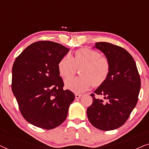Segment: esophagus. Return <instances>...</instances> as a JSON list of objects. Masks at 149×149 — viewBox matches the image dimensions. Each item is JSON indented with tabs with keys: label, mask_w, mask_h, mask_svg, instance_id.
Here are the masks:
<instances>
[{
	"label": "esophagus",
	"mask_w": 149,
	"mask_h": 149,
	"mask_svg": "<svg viewBox=\"0 0 149 149\" xmlns=\"http://www.w3.org/2000/svg\"><path fill=\"white\" fill-rule=\"evenodd\" d=\"M81 94H79V93H75V97H76L77 99H78V98H79V97H81Z\"/></svg>",
	"instance_id": "34e87169"
}]
</instances>
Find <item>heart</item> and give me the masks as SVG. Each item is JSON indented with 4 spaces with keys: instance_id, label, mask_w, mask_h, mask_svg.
<instances>
[{
    "instance_id": "1",
    "label": "heart",
    "mask_w": 149,
    "mask_h": 149,
    "mask_svg": "<svg viewBox=\"0 0 149 149\" xmlns=\"http://www.w3.org/2000/svg\"><path fill=\"white\" fill-rule=\"evenodd\" d=\"M60 75L66 79V88L75 93H82L88 89L91 85L97 87L107 81L109 76L111 64L109 59L102 56L98 51L89 48H81L74 53V58L67 54L58 63ZM81 67V76L70 77Z\"/></svg>"
}]
</instances>
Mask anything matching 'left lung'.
<instances>
[{"mask_svg":"<svg viewBox=\"0 0 149 149\" xmlns=\"http://www.w3.org/2000/svg\"><path fill=\"white\" fill-rule=\"evenodd\" d=\"M95 47L109 59L111 68L107 81L94 91L107 101L91 93L93 102L87 115L93 127L110 131L128 119L137 104L141 81L135 61L125 49L107 42H95Z\"/></svg>","mask_w":149,"mask_h":149,"instance_id":"1","label":"left lung"}]
</instances>
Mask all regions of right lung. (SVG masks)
Returning a JSON list of instances; mask_svg holds the SVG:
<instances>
[{"label": "right lung", "mask_w": 149, "mask_h": 149, "mask_svg": "<svg viewBox=\"0 0 149 149\" xmlns=\"http://www.w3.org/2000/svg\"><path fill=\"white\" fill-rule=\"evenodd\" d=\"M68 52L57 42L41 40L26 47L13 63L12 91L23 117L34 126L52 130L66 119L75 96L63 89L58 66Z\"/></svg>", "instance_id": "obj_1"}]
</instances>
